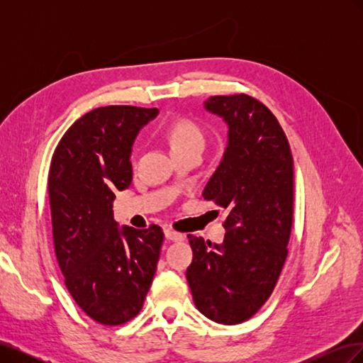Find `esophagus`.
Listing matches in <instances>:
<instances>
[{
	"label": "esophagus",
	"instance_id": "34e87169",
	"mask_svg": "<svg viewBox=\"0 0 363 363\" xmlns=\"http://www.w3.org/2000/svg\"><path fill=\"white\" fill-rule=\"evenodd\" d=\"M164 238L169 239V240H174V242H179V240L183 239V235L175 232V230H171V228H167L164 230Z\"/></svg>",
	"mask_w": 363,
	"mask_h": 363
}]
</instances>
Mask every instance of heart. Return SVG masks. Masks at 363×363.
Returning <instances> with one entry per match:
<instances>
[{
  "label": "heart",
  "instance_id": "obj_1",
  "mask_svg": "<svg viewBox=\"0 0 363 363\" xmlns=\"http://www.w3.org/2000/svg\"><path fill=\"white\" fill-rule=\"evenodd\" d=\"M164 136H167L169 145L175 152L199 150L203 151L206 145V136L199 124L194 123L188 118L174 119L164 128Z\"/></svg>",
  "mask_w": 363,
  "mask_h": 363
}]
</instances>
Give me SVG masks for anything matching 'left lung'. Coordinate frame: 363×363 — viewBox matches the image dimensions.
Wrapping results in <instances>:
<instances>
[{
  "label": "left lung",
  "mask_w": 363,
  "mask_h": 363,
  "mask_svg": "<svg viewBox=\"0 0 363 363\" xmlns=\"http://www.w3.org/2000/svg\"><path fill=\"white\" fill-rule=\"evenodd\" d=\"M224 118L228 144L203 196L223 207L221 245L189 235L186 271L194 303L219 324H240L267 303L288 257L294 215V160L286 135L269 108L247 94L204 103Z\"/></svg>",
  "instance_id": "left-lung-1"
}]
</instances>
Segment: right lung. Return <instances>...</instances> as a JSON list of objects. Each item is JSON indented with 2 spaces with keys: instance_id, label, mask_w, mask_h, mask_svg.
Listing matches in <instances>:
<instances>
[{
  "instance_id": "1",
  "label": "right lung",
  "mask_w": 363,
  "mask_h": 363,
  "mask_svg": "<svg viewBox=\"0 0 363 363\" xmlns=\"http://www.w3.org/2000/svg\"><path fill=\"white\" fill-rule=\"evenodd\" d=\"M157 108L106 106L67 130L48 172L52 239L65 284L94 321L121 325L140 312L160 256L163 232L118 228L113 200L127 189L131 145Z\"/></svg>"
}]
</instances>
